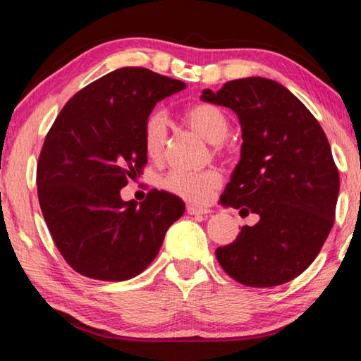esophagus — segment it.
I'll return each mask as SVG.
<instances>
[{
    "label": "esophagus",
    "instance_id": "obj_1",
    "mask_svg": "<svg viewBox=\"0 0 361 361\" xmlns=\"http://www.w3.org/2000/svg\"><path fill=\"white\" fill-rule=\"evenodd\" d=\"M211 209H207V207H200V206H193V204H187V214H190V216H203V214H209Z\"/></svg>",
    "mask_w": 361,
    "mask_h": 361
}]
</instances>
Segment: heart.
I'll return each mask as SVG.
<instances>
[{"instance_id": "b5f03b06", "label": "heart", "mask_w": 361, "mask_h": 361, "mask_svg": "<svg viewBox=\"0 0 361 361\" xmlns=\"http://www.w3.org/2000/svg\"><path fill=\"white\" fill-rule=\"evenodd\" d=\"M185 122L212 144H220L228 136L230 123L220 107L209 103H198L184 114ZM168 137V120L161 111L150 112L144 125V147L147 155L160 160L164 155ZM163 188L192 203H206L212 193L222 185V174L216 169L185 171L171 169L161 182Z\"/></svg>"}]
</instances>
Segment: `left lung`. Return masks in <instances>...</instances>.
<instances>
[{
	"mask_svg": "<svg viewBox=\"0 0 361 361\" xmlns=\"http://www.w3.org/2000/svg\"><path fill=\"white\" fill-rule=\"evenodd\" d=\"M201 99L235 111L243 130L241 160L220 203L260 217L216 250L220 267L247 287L290 282L333 228L339 173L330 142L307 107L276 80H230L219 92L203 90Z\"/></svg>",
	"mask_w": 361,
	"mask_h": 361,
	"instance_id": "8db88e82",
	"label": "left lung"
}]
</instances>
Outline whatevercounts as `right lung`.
<instances>
[{
	"label": "right lung",
	"mask_w": 361,
	"mask_h": 361,
	"mask_svg": "<svg viewBox=\"0 0 361 361\" xmlns=\"http://www.w3.org/2000/svg\"><path fill=\"white\" fill-rule=\"evenodd\" d=\"M182 80L120 68L82 88L49 130L37 161V198L66 263L98 281H126L149 267L185 204L163 190L142 203L120 190L147 163L144 125Z\"/></svg>",
	"instance_id": "1"
}]
</instances>
